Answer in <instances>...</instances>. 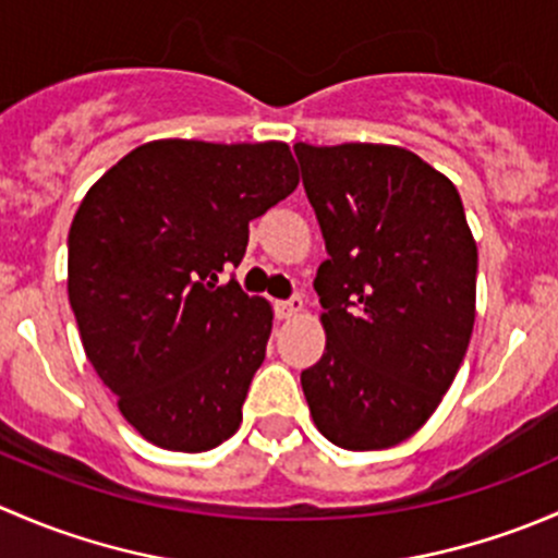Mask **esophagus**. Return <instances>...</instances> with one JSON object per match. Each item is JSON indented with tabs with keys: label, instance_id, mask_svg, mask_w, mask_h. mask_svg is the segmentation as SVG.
Masks as SVG:
<instances>
[{
	"label": "esophagus",
	"instance_id": "1",
	"mask_svg": "<svg viewBox=\"0 0 558 558\" xmlns=\"http://www.w3.org/2000/svg\"><path fill=\"white\" fill-rule=\"evenodd\" d=\"M302 300L300 296H294V300H283V302H275V313H278V318H294V315L302 313Z\"/></svg>",
	"mask_w": 558,
	"mask_h": 558
}]
</instances>
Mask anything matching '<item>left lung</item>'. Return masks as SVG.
Listing matches in <instances>:
<instances>
[{
	"mask_svg": "<svg viewBox=\"0 0 558 558\" xmlns=\"http://www.w3.org/2000/svg\"><path fill=\"white\" fill-rule=\"evenodd\" d=\"M326 258V351L302 373L320 435L384 451L451 388L475 326L477 245L456 185L399 145L296 143Z\"/></svg>",
	"mask_w": 558,
	"mask_h": 558,
	"instance_id": "left-lung-1",
	"label": "left lung"
}]
</instances>
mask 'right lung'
<instances>
[{
  "instance_id": "obj_1",
  "label": "right lung",
  "mask_w": 558,
  "mask_h": 558,
  "mask_svg": "<svg viewBox=\"0 0 558 558\" xmlns=\"http://www.w3.org/2000/svg\"><path fill=\"white\" fill-rule=\"evenodd\" d=\"M296 183L286 143L154 140L83 196L66 294L88 362L154 446L202 453L240 429L272 307L218 272L243 262L247 223Z\"/></svg>"
}]
</instances>
